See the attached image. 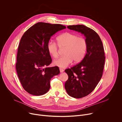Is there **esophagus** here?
Wrapping results in <instances>:
<instances>
[{
  "label": "esophagus",
  "mask_w": 122,
  "mask_h": 122,
  "mask_svg": "<svg viewBox=\"0 0 122 122\" xmlns=\"http://www.w3.org/2000/svg\"><path fill=\"white\" fill-rule=\"evenodd\" d=\"M60 72H64V70L63 69H62V68H60Z\"/></svg>",
  "instance_id": "34e87169"
}]
</instances>
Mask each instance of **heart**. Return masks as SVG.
<instances>
[{
	"mask_svg": "<svg viewBox=\"0 0 122 122\" xmlns=\"http://www.w3.org/2000/svg\"><path fill=\"white\" fill-rule=\"evenodd\" d=\"M57 43L60 48H65L64 56L54 62L55 65L65 68L73 61L77 63L81 62L84 58L87 48V43L83 37H78L76 34L71 33H64L56 38ZM47 49L48 53L55 58L58 56L57 44L50 41L48 42Z\"/></svg>",
	"mask_w": 122,
	"mask_h": 122,
	"instance_id": "b5f03b06",
	"label": "heart"
}]
</instances>
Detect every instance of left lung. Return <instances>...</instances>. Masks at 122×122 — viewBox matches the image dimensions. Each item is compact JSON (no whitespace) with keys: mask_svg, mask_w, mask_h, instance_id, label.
Here are the masks:
<instances>
[{"mask_svg":"<svg viewBox=\"0 0 122 122\" xmlns=\"http://www.w3.org/2000/svg\"><path fill=\"white\" fill-rule=\"evenodd\" d=\"M67 27L83 34L87 43L82 60L65 71L68 77L65 84L67 93L72 97L80 98L90 94L100 81L105 64V53L102 42L94 30L81 25Z\"/></svg>","mask_w":122,"mask_h":122,"instance_id":"obj_1","label":"left lung"}]
</instances>
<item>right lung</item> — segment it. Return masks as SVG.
<instances>
[{"mask_svg":"<svg viewBox=\"0 0 122 122\" xmlns=\"http://www.w3.org/2000/svg\"><path fill=\"white\" fill-rule=\"evenodd\" d=\"M66 28L60 24L39 22L23 35L17 51L16 69L23 87L29 94H46L50 89L51 79L59 74L58 66L46 67L52 61L47 45L53 35Z\"/></svg>","mask_w":122,"mask_h":122,"instance_id":"right-lung-1","label":"right lung"}]
</instances>
